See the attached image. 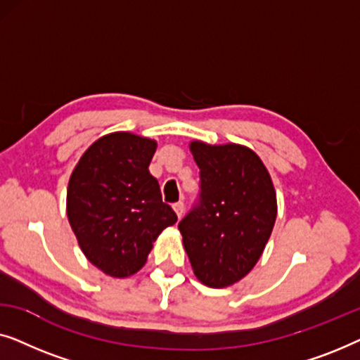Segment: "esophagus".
Masks as SVG:
<instances>
[{"label": "esophagus", "instance_id": "1", "mask_svg": "<svg viewBox=\"0 0 360 360\" xmlns=\"http://www.w3.org/2000/svg\"><path fill=\"white\" fill-rule=\"evenodd\" d=\"M174 210H175L176 216H179V218H181V216H184V211H185L184 201H176V203H174Z\"/></svg>", "mask_w": 360, "mask_h": 360}]
</instances>
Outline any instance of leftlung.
<instances>
[{"mask_svg": "<svg viewBox=\"0 0 360 360\" xmlns=\"http://www.w3.org/2000/svg\"><path fill=\"white\" fill-rule=\"evenodd\" d=\"M200 167V200L179 223L196 278L224 288L262 255L277 218V195L264 162L249 147L190 142Z\"/></svg>", "mask_w": 360, "mask_h": 360, "instance_id": "obj_1", "label": "left lung"}]
</instances>
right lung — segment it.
Listing matches in <instances>:
<instances>
[{"label":"right lung","instance_id":"1","mask_svg":"<svg viewBox=\"0 0 360 360\" xmlns=\"http://www.w3.org/2000/svg\"><path fill=\"white\" fill-rule=\"evenodd\" d=\"M157 142L131 132L100 137L80 157L67 190V216L78 245L110 277L144 267L152 244L176 223L149 172Z\"/></svg>","mask_w":360,"mask_h":360}]
</instances>
